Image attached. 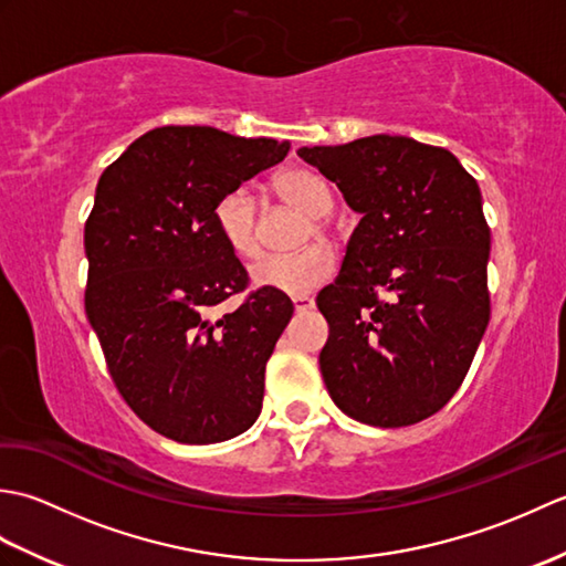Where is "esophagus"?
Instances as JSON below:
<instances>
[{
  "mask_svg": "<svg viewBox=\"0 0 566 566\" xmlns=\"http://www.w3.org/2000/svg\"><path fill=\"white\" fill-rule=\"evenodd\" d=\"M292 302H294V311H296V314H306V311H311V308L316 306V302H314V298H311V296H294Z\"/></svg>",
  "mask_w": 566,
  "mask_h": 566,
  "instance_id": "1",
  "label": "esophagus"
}]
</instances>
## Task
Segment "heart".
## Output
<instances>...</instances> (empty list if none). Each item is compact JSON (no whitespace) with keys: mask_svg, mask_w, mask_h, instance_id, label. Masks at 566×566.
Returning <instances> with one entry per match:
<instances>
[{"mask_svg":"<svg viewBox=\"0 0 566 566\" xmlns=\"http://www.w3.org/2000/svg\"><path fill=\"white\" fill-rule=\"evenodd\" d=\"M274 195L292 203L314 219L316 231H323L321 216L333 207V191L311 167H290L272 179ZM216 231L233 255L250 260L260 252L258 207L248 189H231L213 207ZM335 272V252L326 243H314L294 255H264L250 268V280L260 290L304 296L328 282Z\"/></svg>","mask_w":566,"mask_h":566,"instance_id":"heart-1","label":"heart"}]
</instances>
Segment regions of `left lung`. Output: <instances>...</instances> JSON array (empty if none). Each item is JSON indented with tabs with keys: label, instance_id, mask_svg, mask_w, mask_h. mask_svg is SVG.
<instances>
[{
	"label": "left lung",
	"instance_id": "obj_1",
	"mask_svg": "<svg viewBox=\"0 0 566 566\" xmlns=\"http://www.w3.org/2000/svg\"><path fill=\"white\" fill-rule=\"evenodd\" d=\"M298 155L363 216L316 298L331 328L323 381L359 423L413 426L460 389L489 326L482 191L450 150L406 136Z\"/></svg>",
	"mask_w": 566,
	"mask_h": 566
}]
</instances>
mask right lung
<instances>
[{
    "instance_id": "obj_1",
    "label": "right lung",
    "mask_w": 566,
    "mask_h": 566,
    "mask_svg": "<svg viewBox=\"0 0 566 566\" xmlns=\"http://www.w3.org/2000/svg\"><path fill=\"white\" fill-rule=\"evenodd\" d=\"M290 140L211 126H163L99 177L84 223V311L134 413L185 444L231 440L262 411L264 365L290 323V296L252 292L216 231L226 191L282 163Z\"/></svg>"
}]
</instances>
